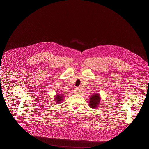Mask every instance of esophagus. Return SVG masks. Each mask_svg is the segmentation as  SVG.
<instances>
[{
	"instance_id": "34e87169",
	"label": "esophagus",
	"mask_w": 149,
	"mask_h": 149,
	"mask_svg": "<svg viewBox=\"0 0 149 149\" xmlns=\"http://www.w3.org/2000/svg\"><path fill=\"white\" fill-rule=\"evenodd\" d=\"M74 92L75 93H80L82 92L81 91V89H80L79 88H75L74 89Z\"/></svg>"
}]
</instances>
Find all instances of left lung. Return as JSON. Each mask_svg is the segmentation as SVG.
<instances>
[{
    "instance_id": "8db88e82",
    "label": "left lung",
    "mask_w": 149,
    "mask_h": 149,
    "mask_svg": "<svg viewBox=\"0 0 149 149\" xmlns=\"http://www.w3.org/2000/svg\"><path fill=\"white\" fill-rule=\"evenodd\" d=\"M100 101V97L99 96V94L97 93L94 94L91 97L89 102V106L91 108L95 109L97 108Z\"/></svg>"
}]
</instances>
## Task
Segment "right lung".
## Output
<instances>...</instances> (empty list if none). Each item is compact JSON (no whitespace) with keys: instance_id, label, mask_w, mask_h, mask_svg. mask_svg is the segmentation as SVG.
Returning a JSON list of instances; mask_svg holds the SVG:
<instances>
[{"instance_id":"1","label":"right lung","mask_w":149,"mask_h":149,"mask_svg":"<svg viewBox=\"0 0 149 149\" xmlns=\"http://www.w3.org/2000/svg\"><path fill=\"white\" fill-rule=\"evenodd\" d=\"M63 98H64V95H63L62 94H57L55 97V99H56L55 101L57 103L59 104V103H61V102L63 100Z\"/></svg>"}]
</instances>
